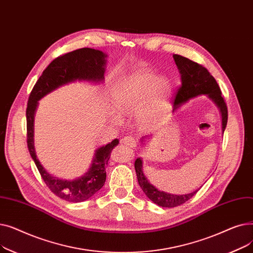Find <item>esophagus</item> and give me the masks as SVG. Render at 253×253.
I'll use <instances>...</instances> for the list:
<instances>
[{
    "label": "esophagus",
    "instance_id": "1",
    "mask_svg": "<svg viewBox=\"0 0 253 253\" xmlns=\"http://www.w3.org/2000/svg\"><path fill=\"white\" fill-rule=\"evenodd\" d=\"M122 142L126 145H129V147H134L136 143V140L134 137H132V136H125L122 138Z\"/></svg>",
    "mask_w": 253,
    "mask_h": 253
}]
</instances>
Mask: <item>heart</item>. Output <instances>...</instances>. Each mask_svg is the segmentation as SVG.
<instances>
[{
	"label": "heart",
	"mask_w": 253,
	"mask_h": 253,
	"mask_svg": "<svg viewBox=\"0 0 253 253\" xmlns=\"http://www.w3.org/2000/svg\"><path fill=\"white\" fill-rule=\"evenodd\" d=\"M171 94L172 85L168 79L158 78L148 71H137L119 82L114 96L120 115H132L140 109L141 123L153 125L165 112Z\"/></svg>",
	"instance_id": "obj_1"
}]
</instances>
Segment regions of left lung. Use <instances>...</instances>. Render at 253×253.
Listing matches in <instances>:
<instances>
[{"mask_svg":"<svg viewBox=\"0 0 253 253\" xmlns=\"http://www.w3.org/2000/svg\"><path fill=\"white\" fill-rule=\"evenodd\" d=\"M173 58L181 75V84L176 90L173 99V111L176 110L183 102L188 101L190 98L201 94H206L216 103L221 112L222 132H224L225 126H227L228 123V108L223 97L221 96V91L215 79L200 63H197L178 54H174ZM134 167L140 188L144 194L148 196L150 200L161 207L172 208L179 206L190 200L198 192L197 190L187 195H171L159 191L144 176L140 158L135 160Z\"/></svg>","mask_w":253,"mask_h":253,"instance_id":"8db88e82","label":"left lung"}]
</instances>
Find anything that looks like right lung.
Masks as SVG:
<instances>
[{"mask_svg":"<svg viewBox=\"0 0 253 253\" xmlns=\"http://www.w3.org/2000/svg\"><path fill=\"white\" fill-rule=\"evenodd\" d=\"M106 55L99 50L82 48L53 60L38 79L28 101L26 108V142L33 160L50 191L69 202H82L98 192L105 182L106 172L112 150L119 143L118 139L99 148L95 152L92 165L86 173L75 180H62L52 176L40 164L34 148V117L41 99L54 89L76 80L98 82L104 79V64Z\"/></svg>","mask_w":253,"mask_h":253,"instance_id":"1","label":"right lung"}]
</instances>
